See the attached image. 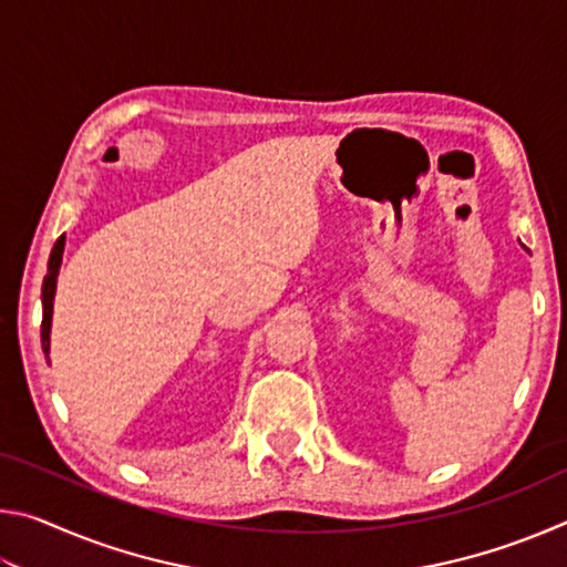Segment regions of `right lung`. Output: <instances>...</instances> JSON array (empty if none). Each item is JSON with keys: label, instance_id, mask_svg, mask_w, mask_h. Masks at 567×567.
Masks as SVG:
<instances>
[{"label": "right lung", "instance_id": "add662e5", "mask_svg": "<svg viewBox=\"0 0 567 567\" xmlns=\"http://www.w3.org/2000/svg\"><path fill=\"white\" fill-rule=\"evenodd\" d=\"M62 255H64V235L56 239L50 255V262H47V275L42 282V350L44 358L50 362V332H52V312H54V295H56V277H60L62 267Z\"/></svg>", "mask_w": 567, "mask_h": 567}]
</instances>
